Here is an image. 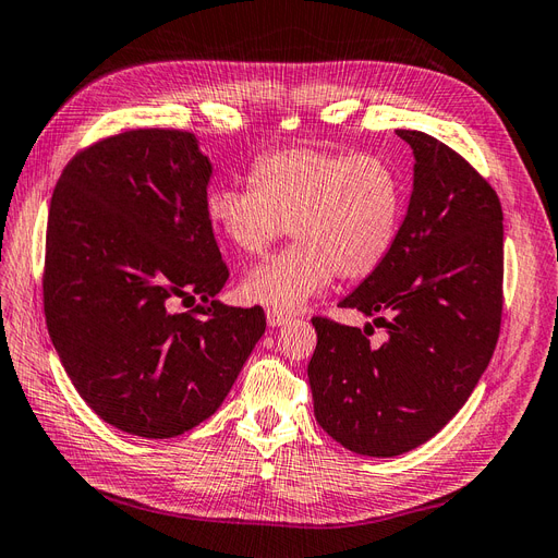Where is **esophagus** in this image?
Returning a JSON list of instances; mask_svg holds the SVG:
<instances>
[{
	"label": "esophagus",
	"instance_id": "esophagus-1",
	"mask_svg": "<svg viewBox=\"0 0 558 558\" xmlns=\"http://www.w3.org/2000/svg\"><path fill=\"white\" fill-rule=\"evenodd\" d=\"M291 320V314L289 312H281V310H267V324L277 328V326H283L289 324Z\"/></svg>",
	"mask_w": 558,
	"mask_h": 558
}]
</instances>
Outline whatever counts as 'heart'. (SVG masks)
<instances>
[{
	"label": "heart",
	"instance_id": "obj_1",
	"mask_svg": "<svg viewBox=\"0 0 558 558\" xmlns=\"http://www.w3.org/2000/svg\"><path fill=\"white\" fill-rule=\"evenodd\" d=\"M251 189L218 185L205 202L214 230L244 256H260L286 232L298 240L244 277L242 293L293 312L335 275L361 281L391 253L404 205L396 167L373 154L291 146L260 156Z\"/></svg>",
	"mask_w": 558,
	"mask_h": 558
}]
</instances>
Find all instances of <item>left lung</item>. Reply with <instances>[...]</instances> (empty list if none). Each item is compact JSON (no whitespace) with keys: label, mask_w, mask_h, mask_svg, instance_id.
<instances>
[{"label":"left lung","mask_w":558,"mask_h":558,"mask_svg":"<svg viewBox=\"0 0 558 558\" xmlns=\"http://www.w3.org/2000/svg\"><path fill=\"white\" fill-rule=\"evenodd\" d=\"M414 191L396 244L340 307L386 328L369 332L314 316L307 365L314 414L332 440L363 456H391L440 433L477 386L500 332L502 209L465 158L418 130Z\"/></svg>","instance_id":"obj_1"}]
</instances>
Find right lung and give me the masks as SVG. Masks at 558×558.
Segmentation results:
<instances>
[{
    "label": "right lung",
    "mask_w": 558,
    "mask_h": 558,
    "mask_svg": "<svg viewBox=\"0 0 558 558\" xmlns=\"http://www.w3.org/2000/svg\"><path fill=\"white\" fill-rule=\"evenodd\" d=\"M195 134L144 128L83 148L48 209V335L88 408L167 440L209 418L265 332L260 307L218 302L228 267L207 218ZM174 299L198 300L172 313Z\"/></svg>",
    "instance_id": "obj_1"
}]
</instances>
